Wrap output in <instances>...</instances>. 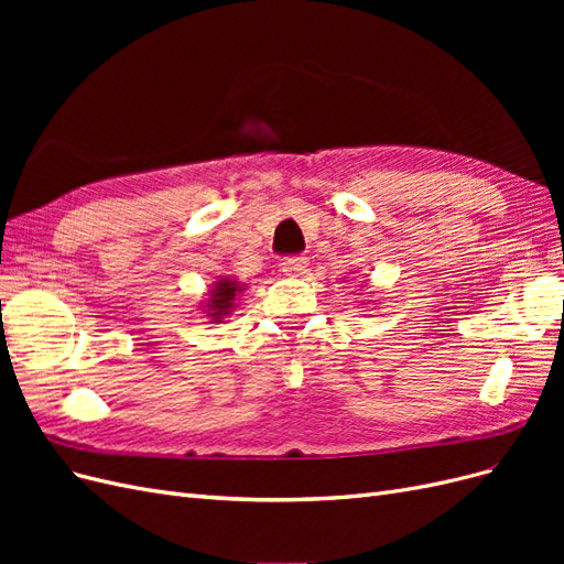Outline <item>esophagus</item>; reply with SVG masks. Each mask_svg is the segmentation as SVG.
I'll return each instance as SVG.
<instances>
[{
	"label": "esophagus",
	"mask_w": 564,
	"mask_h": 564,
	"mask_svg": "<svg viewBox=\"0 0 564 564\" xmlns=\"http://www.w3.org/2000/svg\"><path fill=\"white\" fill-rule=\"evenodd\" d=\"M308 270V259L305 256H289L282 261V272L286 278H301Z\"/></svg>",
	"instance_id": "esophagus-1"
}]
</instances>
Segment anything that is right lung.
<instances>
[{"mask_svg":"<svg viewBox=\"0 0 564 564\" xmlns=\"http://www.w3.org/2000/svg\"><path fill=\"white\" fill-rule=\"evenodd\" d=\"M245 289L247 286L242 282H237L232 278H218L209 289V299L202 301V311L207 313L212 322H224L235 311L237 294H242Z\"/></svg>","mask_w":564,"mask_h":564,"instance_id":"right-lung-1","label":"right lung"}]
</instances>
